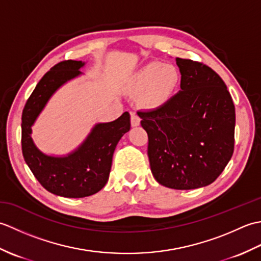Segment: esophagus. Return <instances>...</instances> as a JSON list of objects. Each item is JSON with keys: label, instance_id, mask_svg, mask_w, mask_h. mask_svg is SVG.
<instances>
[{"label": "esophagus", "instance_id": "esophagus-1", "mask_svg": "<svg viewBox=\"0 0 261 261\" xmlns=\"http://www.w3.org/2000/svg\"><path fill=\"white\" fill-rule=\"evenodd\" d=\"M131 124L132 126H137L140 124V118L136 112H131Z\"/></svg>", "mask_w": 261, "mask_h": 261}]
</instances>
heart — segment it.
<instances>
[{
	"label": "heart",
	"mask_w": 261,
	"mask_h": 261,
	"mask_svg": "<svg viewBox=\"0 0 261 261\" xmlns=\"http://www.w3.org/2000/svg\"><path fill=\"white\" fill-rule=\"evenodd\" d=\"M181 74L175 65L152 62L141 68L135 77L134 87L143 92L142 101L149 108H159L170 101L178 90Z\"/></svg>",
	"instance_id": "b5f03b06"
}]
</instances>
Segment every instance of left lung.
<instances>
[{
  "label": "left lung",
  "mask_w": 261,
  "mask_h": 261,
  "mask_svg": "<svg viewBox=\"0 0 261 261\" xmlns=\"http://www.w3.org/2000/svg\"><path fill=\"white\" fill-rule=\"evenodd\" d=\"M180 91L139 111L151 173L159 184L194 190L213 182L234 150L236 109L222 79L201 62L176 58Z\"/></svg>",
  "instance_id": "left-lung-1"
}]
</instances>
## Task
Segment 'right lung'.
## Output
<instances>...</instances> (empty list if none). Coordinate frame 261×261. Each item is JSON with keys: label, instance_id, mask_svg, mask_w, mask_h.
I'll list each match as a JSON object with an SVG mask.
<instances>
[{"label": "right lung", "instance_id": "obj_1", "mask_svg": "<svg viewBox=\"0 0 261 261\" xmlns=\"http://www.w3.org/2000/svg\"><path fill=\"white\" fill-rule=\"evenodd\" d=\"M84 63L63 60L43 75L22 111L21 146L27 165L38 181L55 195L81 198L101 191L108 182L112 157L119 140L130 130V114L124 112L109 123H99L85 142L67 157H49L31 139V125L54 92L81 74Z\"/></svg>", "mask_w": 261, "mask_h": 261}]
</instances>
